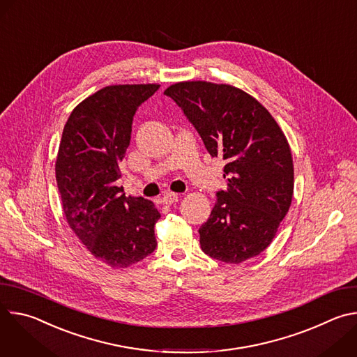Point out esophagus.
Listing matches in <instances>:
<instances>
[{
  "mask_svg": "<svg viewBox=\"0 0 357 357\" xmlns=\"http://www.w3.org/2000/svg\"><path fill=\"white\" fill-rule=\"evenodd\" d=\"M179 199V196L176 193H167L164 197H162V203L164 205H174V203H176Z\"/></svg>",
  "mask_w": 357,
  "mask_h": 357,
  "instance_id": "34e87169",
  "label": "esophagus"
}]
</instances>
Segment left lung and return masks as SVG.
<instances>
[{
  "label": "left lung",
  "mask_w": 357,
  "mask_h": 357,
  "mask_svg": "<svg viewBox=\"0 0 357 357\" xmlns=\"http://www.w3.org/2000/svg\"><path fill=\"white\" fill-rule=\"evenodd\" d=\"M195 126L212 157L226 161L227 190L199 229L208 256L240 264L275 237L294 195L291 148L259 100L231 84L178 82L165 91Z\"/></svg>",
  "instance_id": "8db88e82"
}]
</instances>
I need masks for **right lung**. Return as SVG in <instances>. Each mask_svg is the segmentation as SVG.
<instances>
[{
    "instance_id": "obj_1",
    "label": "right lung",
    "mask_w": 357,
    "mask_h": 357,
    "mask_svg": "<svg viewBox=\"0 0 357 357\" xmlns=\"http://www.w3.org/2000/svg\"><path fill=\"white\" fill-rule=\"evenodd\" d=\"M160 84H112L93 93L70 113L55 164L66 222L91 256L127 268L155 250V205L116 186L130 145L137 107Z\"/></svg>"
}]
</instances>
